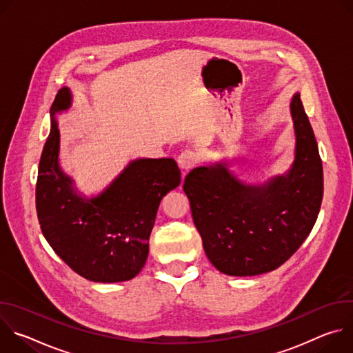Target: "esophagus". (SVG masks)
<instances>
[{
	"label": "esophagus",
	"mask_w": 353,
	"mask_h": 353,
	"mask_svg": "<svg viewBox=\"0 0 353 353\" xmlns=\"http://www.w3.org/2000/svg\"><path fill=\"white\" fill-rule=\"evenodd\" d=\"M177 163H179V168L183 170V173H187L198 163V158L192 150H184V152L180 154V157L177 158Z\"/></svg>",
	"instance_id": "34e87169"
}]
</instances>
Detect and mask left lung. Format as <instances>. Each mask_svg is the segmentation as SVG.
I'll list each match as a JSON object with an SVG mask.
<instances>
[{
    "label": "left lung",
    "instance_id": "obj_1",
    "mask_svg": "<svg viewBox=\"0 0 353 353\" xmlns=\"http://www.w3.org/2000/svg\"><path fill=\"white\" fill-rule=\"evenodd\" d=\"M296 135L290 169L263 184L241 181L221 161L192 169L183 184L208 260L232 276L281 267L310 234L323 199L316 137L296 92L290 100Z\"/></svg>",
    "mask_w": 353,
    "mask_h": 353
}]
</instances>
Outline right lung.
I'll return each instance as SVG.
<instances>
[{
    "label": "right lung",
    "mask_w": 353,
    "mask_h": 353,
    "mask_svg": "<svg viewBox=\"0 0 353 353\" xmlns=\"http://www.w3.org/2000/svg\"><path fill=\"white\" fill-rule=\"evenodd\" d=\"M71 106V89L64 86L50 109L52 128L39 162L36 211L43 236L81 276L130 281L145 265L159 204L180 185V169L172 158L134 159L102 192L86 196L59 163L57 114Z\"/></svg>",
    "instance_id": "1"
}]
</instances>
